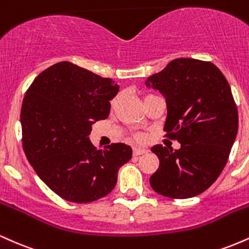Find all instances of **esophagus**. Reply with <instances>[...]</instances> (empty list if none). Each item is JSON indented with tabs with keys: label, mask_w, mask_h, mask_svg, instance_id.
<instances>
[{
	"label": "esophagus",
	"mask_w": 249,
	"mask_h": 249,
	"mask_svg": "<svg viewBox=\"0 0 249 249\" xmlns=\"http://www.w3.org/2000/svg\"><path fill=\"white\" fill-rule=\"evenodd\" d=\"M146 152H147V150H145V148H141V147L133 148V156H142V154H144Z\"/></svg>",
	"instance_id": "34e87169"
}]
</instances>
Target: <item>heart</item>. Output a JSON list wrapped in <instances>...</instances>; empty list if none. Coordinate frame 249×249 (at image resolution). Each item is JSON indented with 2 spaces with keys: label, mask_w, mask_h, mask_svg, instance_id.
<instances>
[{
  "label": "heart",
  "mask_w": 249,
  "mask_h": 249,
  "mask_svg": "<svg viewBox=\"0 0 249 249\" xmlns=\"http://www.w3.org/2000/svg\"><path fill=\"white\" fill-rule=\"evenodd\" d=\"M137 138H138V139H142V136H138V137H137Z\"/></svg>",
  "instance_id": "heart-1"
}]
</instances>
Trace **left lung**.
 Wrapping results in <instances>:
<instances>
[{
	"label": "left lung",
	"mask_w": 249,
	"mask_h": 249,
	"mask_svg": "<svg viewBox=\"0 0 249 249\" xmlns=\"http://www.w3.org/2000/svg\"><path fill=\"white\" fill-rule=\"evenodd\" d=\"M145 84L166 98L164 130L181 145L179 150L151 148L159 158L151 187L172 199L198 196L222 172L238 133V108L230 84L213 63L194 58L173 59Z\"/></svg>",
	"instance_id": "obj_1"
}]
</instances>
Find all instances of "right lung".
<instances>
[{
	"label": "right lung",
	"instance_id": "1",
	"mask_svg": "<svg viewBox=\"0 0 249 249\" xmlns=\"http://www.w3.org/2000/svg\"><path fill=\"white\" fill-rule=\"evenodd\" d=\"M118 91L111 78L59 62L42 71L25 92V157L42 181L67 201L87 204L107 196L119 168L132 157V148L123 142L97 150L89 139L93 123L107 118Z\"/></svg>",
	"mask_w": 249,
	"mask_h": 249
}]
</instances>
